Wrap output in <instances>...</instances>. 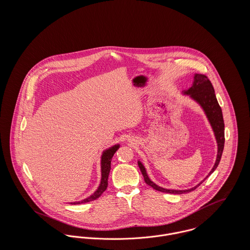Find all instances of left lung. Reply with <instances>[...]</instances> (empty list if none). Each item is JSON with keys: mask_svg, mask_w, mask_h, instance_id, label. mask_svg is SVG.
<instances>
[{"mask_svg": "<svg viewBox=\"0 0 250 250\" xmlns=\"http://www.w3.org/2000/svg\"><path fill=\"white\" fill-rule=\"evenodd\" d=\"M184 93L189 95L192 99H194L196 102H198L200 104V106L203 107V109L205 110V113L211 123V126L214 130V136H215L216 143H217V157L215 160L214 167L212 168V170L210 171V173L207 176V177H209L215 170V168L217 167V166L220 162V159H221L223 148H224L225 139H224V121H223V116H222V110L216 100V97L214 94V86L206 75L196 74L194 76V82H193L192 86L190 88H188V90H186ZM138 164H139V167L143 173L145 183L147 185H149L150 187H152L154 189H156L158 191H162V192L173 193V194L187 193V192L194 190L197 187H199L207 179L206 177L197 186H195L189 189H185V190L167 189V188H161V187L157 186L156 184H154L147 176L146 170H145L143 164L141 162H139Z\"/></svg>", "mask_w": 250, "mask_h": 250, "instance_id": "left-lung-1", "label": "left lung"}]
</instances>
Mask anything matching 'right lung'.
Here are the masks:
<instances>
[{"mask_svg": "<svg viewBox=\"0 0 250 250\" xmlns=\"http://www.w3.org/2000/svg\"><path fill=\"white\" fill-rule=\"evenodd\" d=\"M118 148H119V145H114L111 148L107 149V151H105L104 154L102 155V160H101L102 179H101V184H100L98 189L92 195H90L88 198H86L83 201H80V202H74L72 204H81V203H86V202L95 200L98 197H100L101 194L107 189V178H108V174H109V170H110V162H111V159H112L114 153L117 151Z\"/></svg>", "mask_w": 250, "mask_h": 250, "instance_id": "add662e5", "label": "right lung"}]
</instances>
